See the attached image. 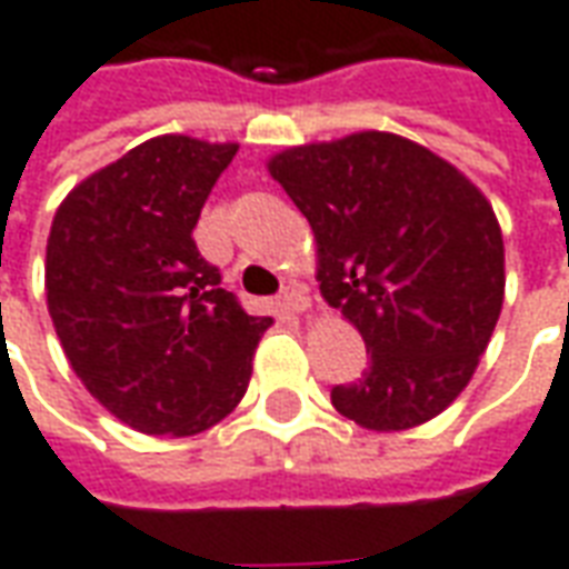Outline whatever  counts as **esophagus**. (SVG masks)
I'll use <instances>...</instances> for the list:
<instances>
[{
	"label": "esophagus",
	"instance_id": "1",
	"mask_svg": "<svg viewBox=\"0 0 569 569\" xmlns=\"http://www.w3.org/2000/svg\"><path fill=\"white\" fill-rule=\"evenodd\" d=\"M280 305H283L289 313H305L311 308V298L305 289H298V286H289L283 296H280Z\"/></svg>",
	"mask_w": 569,
	"mask_h": 569
}]
</instances>
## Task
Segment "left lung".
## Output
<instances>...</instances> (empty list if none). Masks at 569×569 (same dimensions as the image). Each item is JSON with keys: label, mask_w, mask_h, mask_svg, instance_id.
Instances as JSON below:
<instances>
[{"label": "left lung", "mask_w": 569, "mask_h": 569, "mask_svg": "<svg viewBox=\"0 0 569 569\" xmlns=\"http://www.w3.org/2000/svg\"><path fill=\"white\" fill-rule=\"evenodd\" d=\"M268 172L308 218L323 298L367 341L369 367L332 407L407 431L462 395L506 298L492 206L456 166L391 132L289 147Z\"/></svg>", "instance_id": "1"}]
</instances>
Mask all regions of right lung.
Returning a JSON list of instances; mask_svg holds the SVG:
<instances>
[{
	"label": "right lung",
	"instance_id": "right-lung-1",
	"mask_svg": "<svg viewBox=\"0 0 569 569\" xmlns=\"http://www.w3.org/2000/svg\"><path fill=\"white\" fill-rule=\"evenodd\" d=\"M237 153L160 134L79 181L46 246L54 332L89 395L153 437H190L243 400L271 317H249L193 243Z\"/></svg>",
	"mask_w": 569,
	"mask_h": 569
}]
</instances>
